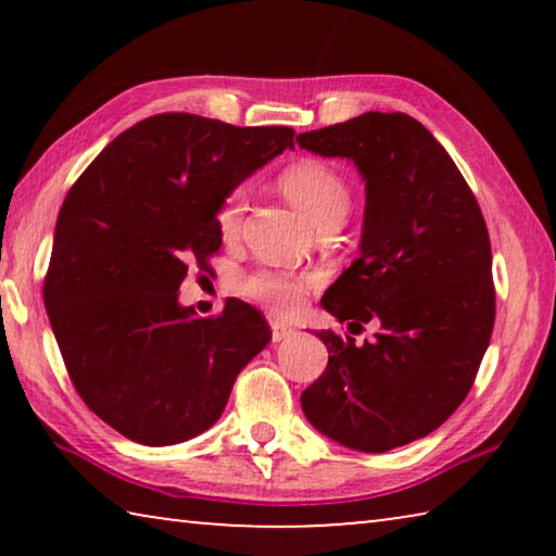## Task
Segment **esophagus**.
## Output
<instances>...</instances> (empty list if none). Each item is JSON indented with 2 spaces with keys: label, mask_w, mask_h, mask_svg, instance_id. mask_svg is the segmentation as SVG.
Wrapping results in <instances>:
<instances>
[{
  "label": "esophagus",
  "mask_w": 556,
  "mask_h": 556,
  "mask_svg": "<svg viewBox=\"0 0 556 556\" xmlns=\"http://www.w3.org/2000/svg\"><path fill=\"white\" fill-rule=\"evenodd\" d=\"M289 336H294V328L287 326V324H281V321H271V341L279 343V341H285V338H289Z\"/></svg>",
  "instance_id": "esophagus-1"
}]
</instances>
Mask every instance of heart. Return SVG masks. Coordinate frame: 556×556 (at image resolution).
<instances>
[{
    "label": "heart",
    "instance_id": "b5f03b06",
    "mask_svg": "<svg viewBox=\"0 0 556 556\" xmlns=\"http://www.w3.org/2000/svg\"><path fill=\"white\" fill-rule=\"evenodd\" d=\"M281 191L287 199L296 205V208L312 220L318 230L331 228V225H341L345 220L348 211H351V188H348L345 178L336 172L333 166L316 159H301V162L291 164L285 174L279 176ZM244 208H248V199L244 191L228 193L220 203L218 215H215V225L225 242L238 240L242 230ZM314 287V277L308 275H287V271L275 269H260L255 275L244 279L242 291L250 299L265 304L271 314L277 316H294L304 306L306 294Z\"/></svg>",
    "mask_w": 556,
    "mask_h": 556
}]
</instances>
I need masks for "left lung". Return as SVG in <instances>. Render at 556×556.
<instances>
[{
    "label": "left lung",
    "instance_id": "8db88e82",
    "mask_svg": "<svg viewBox=\"0 0 556 556\" xmlns=\"http://www.w3.org/2000/svg\"><path fill=\"white\" fill-rule=\"evenodd\" d=\"M296 142L363 176L361 257L321 306L353 333L378 326L365 343L316 333L328 365L301 409L338 444L382 454L431 434L466 400L495 324L491 238L454 159L404 112H365Z\"/></svg>",
    "mask_w": 556,
    "mask_h": 556
}]
</instances>
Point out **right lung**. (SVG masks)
Here are the masks:
<instances>
[{
    "instance_id": "add662e5",
    "label": "right lung",
    "mask_w": 556,
    "mask_h": 556,
    "mask_svg": "<svg viewBox=\"0 0 556 556\" xmlns=\"http://www.w3.org/2000/svg\"><path fill=\"white\" fill-rule=\"evenodd\" d=\"M287 147L289 127L164 112L112 139L65 195L46 312L75 390L122 437L172 446L203 434L271 341L244 301L199 318L178 287L193 265L211 269L225 195Z\"/></svg>"
}]
</instances>
